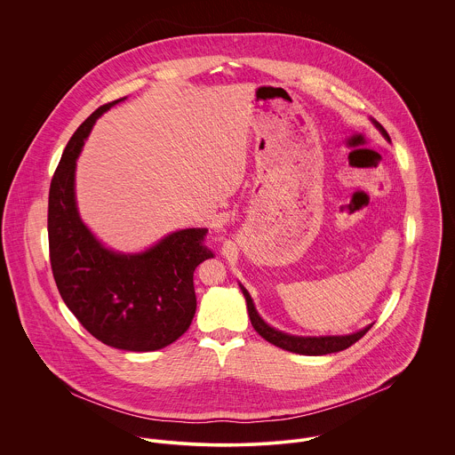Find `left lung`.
Instances as JSON below:
<instances>
[{
  "label": "left lung",
  "mask_w": 455,
  "mask_h": 455,
  "mask_svg": "<svg viewBox=\"0 0 455 455\" xmlns=\"http://www.w3.org/2000/svg\"><path fill=\"white\" fill-rule=\"evenodd\" d=\"M373 124H375L377 130L384 134V138L390 141L389 134H387V131L384 130V126L379 124L377 121H373ZM240 289H242V292L245 296L249 317H251V323L254 325V329L259 332L266 341H269L275 347H280L283 350L294 352V354H301V355H325V354L345 350L350 345H354L357 339H361L370 331V327H371V324L366 325L361 331H355L352 334H343V336H294V334L278 331V329L266 324L262 321V317L258 314L249 291L242 283H240Z\"/></svg>",
  "instance_id": "8db88e82"
}]
</instances>
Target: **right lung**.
I'll list each match as a JSON object with an SVG mask.
<instances>
[{"instance_id":"1","label":"right lung","mask_w":455,"mask_h":455,"mask_svg":"<svg viewBox=\"0 0 455 455\" xmlns=\"http://www.w3.org/2000/svg\"><path fill=\"white\" fill-rule=\"evenodd\" d=\"M91 114L66 145L49 191V251L60 294L96 339L108 347L150 352L179 339L196 314V266L213 254L203 245L208 229L170 233L143 252L105 247L84 224L75 197L76 157L98 117Z\"/></svg>"}]
</instances>
